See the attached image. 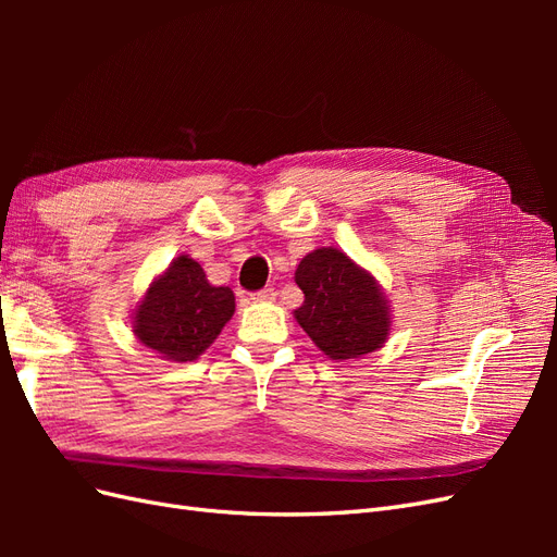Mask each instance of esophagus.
<instances>
[{"mask_svg":"<svg viewBox=\"0 0 557 557\" xmlns=\"http://www.w3.org/2000/svg\"><path fill=\"white\" fill-rule=\"evenodd\" d=\"M250 299H256V301H274L276 299V290L274 288H264L260 293H252Z\"/></svg>","mask_w":557,"mask_h":557,"instance_id":"1","label":"esophagus"}]
</instances>
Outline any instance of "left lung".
I'll return each instance as SVG.
<instances>
[{
    "label": "left lung",
    "instance_id": "1",
    "mask_svg": "<svg viewBox=\"0 0 557 557\" xmlns=\"http://www.w3.org/2000/svg\"><path fill=\"white\" fill-rule=\"evenodd\" d=\"M295 283L305 305L297 323L330 360L362 358L381 348L391 332V307L376 278L336 248L301 258Z\"/></svg>",
    "mask_w": 557,
    "mask_h": 557
}]
</instances>
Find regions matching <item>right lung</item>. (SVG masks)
I'll return each instance as SVG.
<instances>
[{"label":"right lung","instance_id":"add662e5","mask_svg":"<svg viewBox=\"0 0 557 557\" xmlns=\"http://www.w3.org/2000/svg\"><path fill=\"white\" fill-rule=\"evenodd\" d=\"M234 313V293L211 285L190 256H178L160 274L132 318L137 339L164 360L193 362L205 352Z\"/></svg>","mask_w":557,"mask_h":557}]
</instances>
